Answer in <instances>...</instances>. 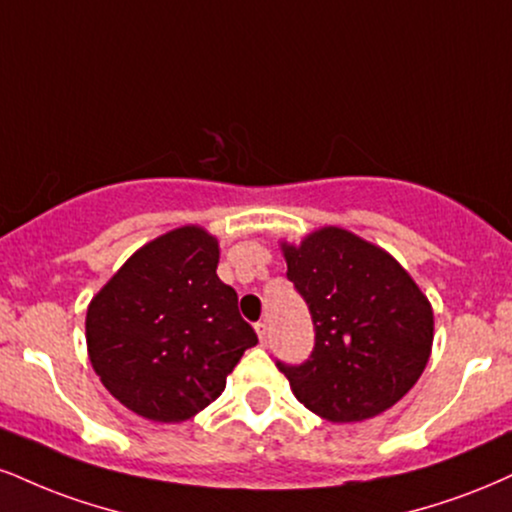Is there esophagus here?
Instances as JSON below:
<instances>
[{"label": "esophagus", "mask_w": 512, "mask_h": 512, "mask_svg": "<svg viewBox=\"0 0 512 512\" xmlns=\"http://www.w3.org/2000/svg\"><path fill=\"white\" fill-rule=\"evenodd\" d=\"M255 331H257V336H260V343H267V338H269L267 322H257L255 324Z\"/></svg>", "instance_id": "34e87169"}]
</instances>
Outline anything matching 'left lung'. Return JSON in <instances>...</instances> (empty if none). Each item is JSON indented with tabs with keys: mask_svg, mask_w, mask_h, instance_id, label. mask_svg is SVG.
<instances>
[{
	"mask_svg": "<svg viewBox=\"0 0 512 512\" xmlns=\"http://www.w3.org/2000/svg\"><path fill=\"white\" fill-rule=\"evenodd\" d=\"M279 245L286 276L315 322L310 360L298 367L276 362L293 396L336 424L393 408L432 355L434 310L427 295L396 257L341 226Z\"/></svg>",
	"mask_w": 512,
	"mask_h": 512,
	"instance_id": "1",
	"label": "left lung"
}]
</instances>
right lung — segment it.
Wrapping results in <instances>:
<instances>
[{
  "mask_svg": "<svg viewBox=\"0 0 512 512\" xmlns=\"http://www.w3.org/2000/svg\"><path fill=\"white\" fill-rule=\"evenodd\" d=\"M217 264V236L197 224L178 226L135 250L90 300V365L135 415L190 420L221 396L257 343Z\"/></svg>",
  "mask_w": 512,
  "mask_h": 512,
  "instance_id": "1",
  "label": "right lung"
}]
</instances>
